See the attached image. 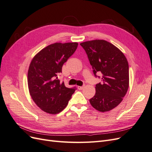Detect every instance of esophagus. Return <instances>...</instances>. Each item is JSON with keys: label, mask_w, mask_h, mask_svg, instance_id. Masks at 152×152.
I'll list each match as a JSON object with an SVG mask.
<instances>
[{"label": "esophagus", "mask_w": 152, "mask_h": 152, "mask_svg": "<svg viewBox=\"0 0 152 152\" xmlns=\"http://www.w3.org/2000/svg\"><path fill=\"white\" fill-rule=\"evenodd\" d=\"M84 87V86H78V87H77V88H78V89L82 90V89H83Z\"/></svg>", "instance_id": "esophagus-1"}]
</instances>
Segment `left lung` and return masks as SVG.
<instances>
[{"label": "left lung", "instance_id": "left-lung-1", "mask_svg": "<svg viewBox=\"0 0 152 152\" xmlns=\"http://www.w3.org/2000/svg\"><path fill=\"white\" fill-rule=\"evenodd\" d=\"M80 45L86 50L94 75L97 72L103 75L102 83L96 85L95 95L89 102L98 111L108 112L122 102L127 92L128 61L120 49L104 40L86 41Z\"/></svg>", "mask_w": 152, "mask_h": 152}]
</instances>
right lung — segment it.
I'll return each instance as SVG.
<instances>
[{"label": "right lung", "mask_w": 152, "mask_h": 152, "mask_svg": "<svg viewBox=\"0 0 152 152\" xmlns=\"http://www.w3.org/2000/svg\"><path fill=\"white\" fill-rule=\"evenodd\" d=\"M77 42H56L48 45L35 54L28 71L29 93L42 110L55 115L66 108L75 88H68L58 79L62 66L75 53Z\"/></svg>", "instance_id": "add662e5"}]
</instances>
